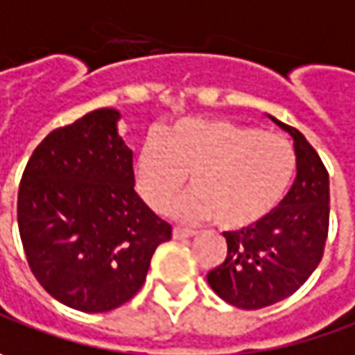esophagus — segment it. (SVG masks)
Returning <instances> with one entry per match:
<instances>
[{
	"instance_id": "esophagus-1",
	"label": "esophagus",
	"mask_w": 355,
	"mask_h": 355,
	"mask_svg": "<svg viewBox=\"0 0 355 355\" xmlns=\"http://www.w3.org/2000/svg\"><path fill=\"white\" fill-rule=\"evenodd\" d=\"M194 234H196V232L191 230V228H180V226H175V228H173V239H177V240L191 239V236H194Z\"/></svg>"
}]
</instances>
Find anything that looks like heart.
I'll use <instances>...</instances> for the list:
<instances>
[{
	"label": "heart",
	"instance_id": "obj_1",
	"mask_svg": "<svg viewBox=\"0 0 355 355\" xmlns=\"http://www.w3.org/2000/svg\"><path fill=\"white\" fill-rule=\"evenodd\" d=\"M296 168V148L282 135L224 119H187L143 145L135 180L148 207L164 210L189 177L193 193L177 202L178 216L236 230L282 202Z\"/></svg>",
	"mask_w": 355,
	"mask_h": 355
}]
</instances>
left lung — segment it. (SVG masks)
<instances>
[{"label":"left lung","mask_w":355,"mask_h":355,"mask_svg":"<svg viewBox=\"0 0 355 355\" xmlns=\"http://www.w3.org/2000/svg\"><path fill=\"white\" fill-rule=\"evenodd\" d=\"M272 121L294 139L296 180L264 220L224 232L226 260L207 274L210 288L242 310L292 296L318 268L330 228V177L324 162L298 129Z\"/></svg>","instance_id":"1"}]
</instances>
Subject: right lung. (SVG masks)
<instances>
[{"instance_id":"obj_1","label":"right lung","mask_w":355,"mask_h":355,"mask_svg":"<svg viewBox=\"0 0 355 355\" xmlns=\"http://www.w3.org/2000/svg\"><path fill=\"white\" fill-rule=\"evenodd\" d=\"M115 109H97L51 131L27 161L17 224L27 264L55 300L109 312L145 284L173 226L135 193L132 150Z\"/></svg>"}]
</instances>
